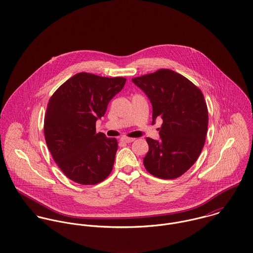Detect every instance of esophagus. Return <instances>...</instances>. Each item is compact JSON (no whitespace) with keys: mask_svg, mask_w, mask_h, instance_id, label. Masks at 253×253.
Instances as JSON below:
<instances>
[{"mask_svg":"<svg viewBox=\"0 0 253 253\" xmlns=\"http://www.w3.org/2000/svg\"><path fill=\"white\" fill-rule=\"evenodd\" d=\"M121 140H122L123 142H125V143H130V142H133V141H134V138H130V137H126V136H124V137L121 138Z\"/></svg>","mask_w":253,"mask_h":253,"instance_id":"esophagus-1","label":"esophagus"}]
</instances>
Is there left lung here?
Instances as JSON below:
<instances>
[{"label":"left lung","mask_w":253,"mask_h":253,"mask_svg":"<svg viewBox=\"0 0 253 253\" xmlns=\"http://www.w3.org/2000/svg\"><path fill=\"white\" fill-rule=\"evenodd\" d=\"M152 105V124H163L160 139L147 137L149 151L143 159L153 175L171 179L180 176L199 157L208 128V110L203 94L187 79L170 70L131 80Z\"/></svg>","instance_id":"1"}]
</instances>
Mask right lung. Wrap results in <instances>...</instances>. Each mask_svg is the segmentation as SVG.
<instances>
[{"label": "right lung", "instance_id": "obj_1", "mask_svg": "<svg viewBox=\"0 0 253 253\" xmlns=\"http://www.w3.org/2000/svg\"><path fill=\"white\" fill-rule=\"evenodd\" d=\"M126 82L81 73L50 98L44 121L46 143L54 161L75 182L96 184L112 171L118 142L97 133L96 122Z\"/></svg>", "mask_w": 253, "mask_h": 253}]
</instances>
